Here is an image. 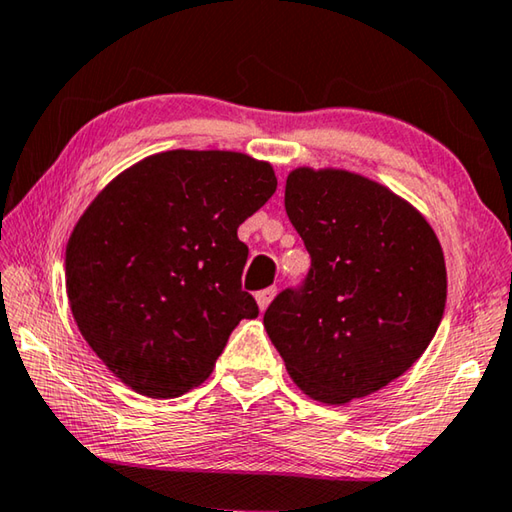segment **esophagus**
Here are the masks:
<instances>
[{"label":"esophagus","mask_w":512,"mask_h":512,"mask_svg":"<svg viewBox=\"0 0 512 512\" xmlns=\"http://www.w3.org/2000/svg\"><path fill=\"white\" fill-rule=\"evenodd\" d=\"M275 293H277V289L275 287H268V289H264V291H257L255 293V298H257V305H259V309H266L268 305H271V300L275 298Z\"/></svg>","instance_id":"esophagus-1"}]
</instances>
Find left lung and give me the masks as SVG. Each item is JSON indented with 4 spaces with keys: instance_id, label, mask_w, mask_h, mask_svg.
<instances>
[{
    "instance_id": "obj_1",
    "label": "left lung",
    "mask_w": 512,
    "mask_h": 512,
    "mask_svg": "<svg viewBox=\"0 0 512 512\" xmlns=\"http://www.w3.org/2000/svg\"><path fill=\"white\" fill-rule=\"evenodd\" d=\"M284 207L311 266L268 305V339L314 400L379 391L420 359L443 320V248L418 210L350 171H291Z\"/></svg>"
}]
</instances>
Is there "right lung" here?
I'll list each match as a JSON object with an SVG mask.
<instances>
[{"label":"right lung","mask_w":512,"mask_h":512,"mask_svg":"<svg viewBox=\"0 0 512 512\" xmlns=\"http://www.w3.org/2000/svg\"><path fill=\"white\" fill-rule=\"evenodd\" d=\"M271 164L167 151L117 176L76 223L67 296L83 339L133 391L167 400L210 377L232 329L257 318L237 228L275 194Z\"/></svg>","instance_id":"right-lung-1"}]
</instances>
